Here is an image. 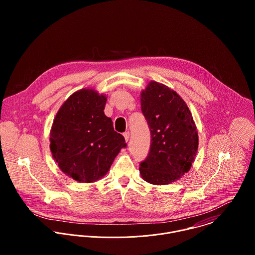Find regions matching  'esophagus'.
I'll list each match as a JSON object with an SVG mask.
<instances>
[{
	"label": "esophagus",
	"instance_id": "obj_1",
	"mask_svg": "<svg viewBox=\"0 0 255 255\" xmlns=\"http://www.w3.org/2000/svg\"><path fill=\"white\" fill-rule=\"evenodd\" d=\"M124 136H125V139H126V141L128 142V141L129 140V132H128V131H126V132L124 133Z\"/></svg>",
	"mask_w": 255,
	"mask_h": 255
}]
</instances>
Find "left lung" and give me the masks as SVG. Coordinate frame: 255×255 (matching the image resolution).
Masks as SVG:
<instances>
[{
    "label": "left lung",
    "mask_w": 255,
    "mask_h": 255,
    "mask_svg": "<svg viewBox=\"0 0 255 255\" xmlns=\"http://www.w3.org/2000/svg\"><path fill=\"white\" fill-rule=\"evenodd\" d=\"M141 111L151 140L148 155L140 162L146 182L167 184L189 171L198 148V134L190 111L168 86L151 81L141 93Z\"/></svg>",
    "instance_id": "left-lung-1"
}]
</instances>
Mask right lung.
Instances as JSON below:
<instances>
[{"label":"right lung","instance_id":"obj_1","mask_svg":"<svg viewBox=\"0 0 255 255\" xmlns=\"http://www.w3.org/2000/svg\"><path fill=\"white\" fill-rule=\"evenodd\" d=\"M107 98L81 89L63 104L54 120L50 148L60 169L79 182H92L107 174L115 157L127 147L104 114Z\"/></svg>","mask_w":255,"mask_h":255}]
</instances>
